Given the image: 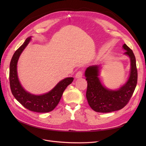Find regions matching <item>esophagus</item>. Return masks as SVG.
<instances>
[{
  "label": "esophagus",
  "mask_w": 146,
  "mask_h": 146,
  "mask_svg": "<svg viewBox=\"0 0 146 146\" xmlns=\"http://www.w3.org/2000/svg\"><path fill=\"white\" fill-rule=\"evenodd\" d=\"M83 74V70H79L76 74V78H82Z\"/></svg>",
  "instance_id": "esophagus-1"
}]
</instances>
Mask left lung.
I'll use <instances>...</instances> for the list:
<instances>
[{
  "instance_id": "8db88e82",
  "label": "left lung",
  "mask_w": 146,
  "mask_h": 146,
  "mask_svg": "<svg viewBox=\"0 0 146 146\" xmlns=\"http://www.w3.org/2000/svg\"><path fill=\"white\" fill-rule=\"evenodd\" d=\"M125 54L131 60V72L125 85L119 90H111L102 86L99 79V67H89L85 72L88 86L86 98L90 108L98 112L107 113L123 108L131 99L137 83V68L135 57L131 49L124 44Z\"/></svg>"
}]
</instances>
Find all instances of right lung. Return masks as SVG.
<instances>
[{
    "label": "right lung",
    "mask_w": 146,
    "mask_h": 146,
    "mask_svg": "<svg viewBox=\"0 0 146 146\" xmlns=\"http://www.w3.org/2000/svg\"><path fill=\"white\" fill-rule=\"evenodd\" d=\"M31 40V37L15 52L11 61L9 68V83L12 95L25 108L36 112H48L52 111L59 103L63 92L73 81V78H67L60 81L48 93L42 95H34L26 92L19 82L17 65L18 58Z\"/></svg>",
    "instance_id": "right-lung-1"
}]
</instances>
